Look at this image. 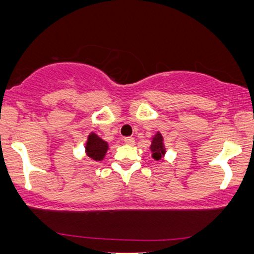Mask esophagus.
Listing matches in <instances>:
<instances>
[{"label":"esophagus","instance_id":"esophagus-1","mask_svg":"<svg viewBox=\"0 0 254 254\" xmlns=\"http://www.w3.org/2000/svg\"><path fill=\"white\" fill-rule=\"evenodd\" d=\"M124 142L126 144H128V145H133L134 143H135V140H134V137H130V136H128V137H125L124 138Z\"/></svg>","mask_w":254,"mask_h":254}]
</instances>
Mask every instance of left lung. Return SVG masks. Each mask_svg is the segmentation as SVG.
<instances>
[{"instance_id":"8db88e82","label":"left lung","mask_w":254,"mask_h":254,"mask_svg":"<svg viewBox=\"0 0 254 254\" xmlns=\"http://www.w3.org/2000/svg\"><path fill=\"white\" fill-rule=\"evenodd\" d=\"M151 152H152V157H154L156 161L162 158V156L165 154V149H164V144H163V137L161 133H157L152 138L151 145H150Z\"/></svg>"}]
</instances>
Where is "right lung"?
<instances>
[{
	"label": "right lung",
	"instance_id": "obj_1",
	"mask_svg": "<svg viewBox=\"0 0 254 254\" xmlns=\"http://www.w3.org/2000/svg\"><path fill=\"white\" fill-rule=\"evenodd\" d=\"M109 145L96 134H90L86 142V154L93 161H102Z\"/></svg>",
	"mask_w": 254,
	"mask_h": 254
}]
</instances>
